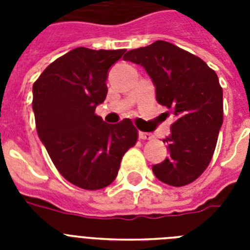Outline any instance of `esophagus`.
<instances>
[{
  "label": "esophagus",
  "instance_id": "1",
  "mask_svg": "<svg viewBox=\"0 0 250 250\" xmlns=\"http://www.w3.org/2000/svg\"><path fill=\"white\" fill-rule=\"evenodd\" d=\"M139 137H140L141 140H152L153 135L152 133H149V132H140L139 133Z\"/></svg>",
  "mask_w": 250,
  "mask_h": 250
}]
</instances>
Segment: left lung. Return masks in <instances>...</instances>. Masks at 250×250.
<instances>
[{
    "mask_svg": "<svg viewBox=\"0 0 250 250\" xmlns=\"http://www.w3.org/2000/svg\"><path fill=\"white\" fill-rule=\"evenodd\" d=\"M125 61L141 64L156 85L157 101L174 114L170 156L153 166L161 182L183 187L209 166L223 123V90L213 68L192 53L158 40L129 50Z\"/></svg>",
    "mask_w": 250,
    "mask_h": 250,
    "instance_id": "8db88e82",
    "label": "left lung"
}]
</instances>
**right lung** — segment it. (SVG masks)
<instances>
[{"label":"right lung","mask_w":250,"mask_h":250,"mask_svg":"<svg viewBox=\"0 0 250 250\" xmlns=\"http://www.w3.org/2000/svg\"><path fill=\"white\" fill-rule=\"evenodd\" d=\"M125 52L76 48L52 62L33 83L39 137L60 174L83 189L111 184L139 137L131 119L107 125L94 113L107 94V71Z\"/></svg>","instance_id":"obj_1"}]
</instances>
